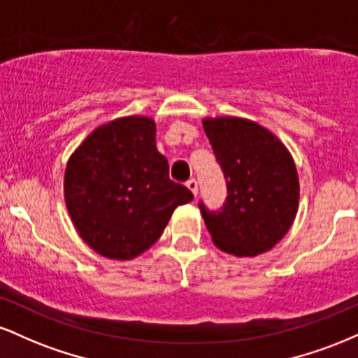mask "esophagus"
<instances>
[{
    "label": "esophagus",
    "mask_w": 358,
    "mask_h": 358,
    "mask_svg": "<svg viewBox=\"0 0 358 358\" xmlns=\"http://www.w3.org/2000/svg\"><path fill=\"white\" fill-rule=\"evenodd\" d=\"M187 187H188V190H190L193 195L196 196V193H199V183H196V180L195 178H190L187 182Z\"/></svg>",
    "instance_id": "34e87169"
}]
</instances>
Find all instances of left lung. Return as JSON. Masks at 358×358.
Masks as SVG:
<instances>
[{"mask_svg":"<svg viewBox=\"0 0 358 358\" xmlns=\"http://www.w3.org/2000/svg\"><path fill=\"white\" fill-rule=\"evenodd\" d=\"M203 129L229 192L220 212H208L200 203L213 244L239 257L273 249L298 212L293 156L276 134L249 119L205 117Z\"/></svg>","mask_w":358,"mask_h":358,"instance_id":"8db88e82","label":"left lung"}]
</instances>
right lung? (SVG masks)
Here are the masks:
<instances>
[{
    "label": "right lung",
    "instance_id": "add662e5",
    "mask_svg": "<svg viewBox=\"0 0 358 358\" xmlns=\"http://www.w3.org/2000/svg\"><path fill=\"white\" fill-rule=\"evenodd\" d=\"M64 196L73 227L101 256L129 261L150 249L192 192L170 180L156 124L126 116L101 124L69 158Z\"/></svg>",
    "mask_w": 358,
    "mask_h": 358
}]
</instances>
